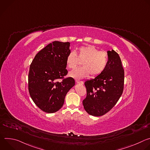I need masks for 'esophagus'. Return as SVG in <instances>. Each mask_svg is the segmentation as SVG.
<instances>
[{
    "label": "esophagus",
    "instance_id": "esophagus-1",
    "mask_svg": "<svg viewBox=\"0 0 150 150\" xmlns=\"http://www.w3.org/2000/svg\"><path fill=\"white\" fill-rule=\"evenodd\" d=\"M76 82L77 83H79V84H81V85H82L83 83V82L82 81H78V80H76Z\"/></svg>",
    "mask_w": 150,
    "mask_h": 150
}]
</instances>
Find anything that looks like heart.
I'll return each mask as SVG.
<instances>
[{
  "instance_id": "1",
  "label": "heart",
  "mask_w": 150,
  "mask_h": 150,
  "mask_svg": "<svg viewBox=\"0 0 150 150\" xmlns=\"http://www.w3.org/2000/svg\"><path fill=\"white\" fill-rule=\"evenodd\" d=\"M82 62V67L76 68L69 74L71 77L80 79L87 77L90 74L93 76L100 75L108 64V55L103 51H99L95 46L88 45L80 47L76 54L71 52L67 57L66 64L69 69L75 68Z\"/></svg>"
}]
</instances>
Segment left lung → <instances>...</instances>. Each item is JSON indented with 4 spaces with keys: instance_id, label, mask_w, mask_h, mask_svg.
Returning a JSON list of instances; mask_svg holds the SVG:
<instances>
[{
    "instance_id": "8db88e82",
    "label": "left lung",
    "mask_w": 150,
    "mask_h": 150,
    "mask_svg": "<svg viewBox=\"0 0 150 150\" xmlns=\"http://www.w3.org/2000/svg\"><path fill=\"white\" fill-rule=\"evenodd\" d=\"M108 60L104 71L85 82L87 97L83 108L89 115L103 116L110 110L122 94L124 69L119 54L113 50L108 51Z\"/></svg>"
}]
</instances>
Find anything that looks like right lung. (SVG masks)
I'll use <instances>...</instances> for the list:
<instances>
[{
  "instance_id": "1",
  "label": "right lung",
  "mask_w": 150,
  "mask_h": 150,
  "mask_svg": "<svg viewBox=\"0 0 150 150\" xmlns=\"http://www.w3.org/2000/svg\"><path fill=\"white\" fill-rule=\"evenodd\" d=\"M69 42L54 41L41 50L34 58L28 74L30 95L41 110L48 113L61 109L68 92L75 85L68 74L66 59L71 52ZM59 79H63L59 81Z\"/></svg>"
}]
</instances>
